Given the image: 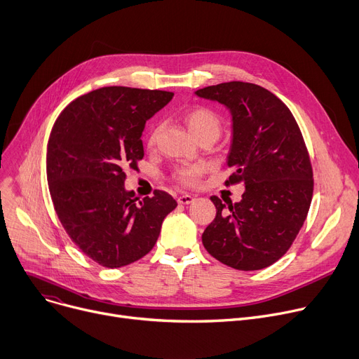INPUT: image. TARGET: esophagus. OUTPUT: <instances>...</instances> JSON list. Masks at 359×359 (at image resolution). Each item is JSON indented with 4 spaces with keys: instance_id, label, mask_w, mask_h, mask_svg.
<instances>
[{
    "instance_id": "34e87169",
    "label": "esophagus",
    "mask_w": 359,
    "mask_h": 359,
    "mask_svg": "<svg viewBox=\"0 0 359 359\" xmlns=\"http://www.w3.org/2000/svg\"><path fill=\"white\" fill-rule=\"evenodd\" d=\"M195 201V198L192 196V195H187V194H183V195H180L179 198H177V202L180 203V205H189V203H192Z\"/></svg>"
}]
</instances>
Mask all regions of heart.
Instances as JSON below:
<instances>
[{"mask_svg":"<svg viewBox=\"0 0 359 359\" xmlns=\"http://www.w3.org/2000/svg\"><path fill=\"white\" fill-rule=\"evenodd\" d=\"M184 123L187 124L189 130L192 131L195 137L201 135H213L215 138H218L222 130V119L221 116L215 112L213 109L208 107H196L189 109L184 114ZM157 137V128H154L149 137V144L153 146ZM202 165L199 164H187L182 165L175 172V179L182 183V184H195L201 175H202Z\"/></svg>","mask_w":359,"mask_h":359,"instance_id":"obj_1","label":"heart"}]
</instances>
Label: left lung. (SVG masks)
Listing matches in <instances>:
<instances>
[{"label":"left lung","mask_w":359,"mask_h":359,"mask_svg":"<svg viewBox=\"0 0 359 359\" xmlns=\"http://www.w3.org/2000/svg\"><path fill=\"white\" fill-rule=\"evenodd\" d=\"M232 115L225 184L244 183L236 203L212 196L217 217L202 233L206 251L232 269H266L292 247L313 196V172L302 131L274 93L248 82H225L195 92Z\"/></svg>","instance_id":"1"}]
</instances>
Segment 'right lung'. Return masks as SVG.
<instances>
[{
	"label": "right lung",
	"instance_id": "obj_1",
	"mask_svg": "<svg viewBox=\"0 0 359 359\" xmlns=\"http://www.w3.org/2000/svg\"><path fill=\"white\" fill-rule=\"evenodd\" d=\"M173 92L107 86L70 102L47 144L46 172L55 210L78 248L107 269L149 254L177 202L164 190L138 199L126 170L144 157L146 121Z\"/></svg>",
	"mask_w": 359,
	"mask_h": 359
}]
</instances>
